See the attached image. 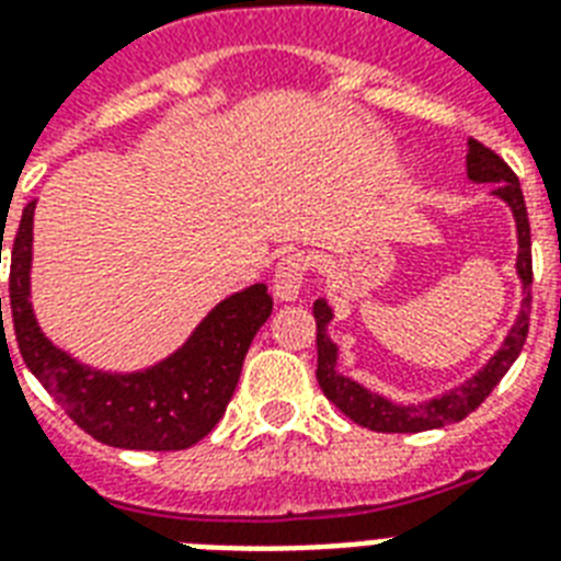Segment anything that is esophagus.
Listing matches in <instances>:
<instances>
[{
  "label": "esophagus",
  "mask_w": 561,
  "mask_h": 561,
  "mask_svg": "<svg viewBox=\"0 0 561 561\" xmlns=\"http://www.w3.org/2000/svg\"><path fill=\"white\" fill-rule=\"evenodd\" d=\"M306 273V255H282L279 264H276V271H273V297L279 299V302H294V299L299 297V290H302Z\"/></svg>",
  "instance_id": "obj_1"
}]
</instances>
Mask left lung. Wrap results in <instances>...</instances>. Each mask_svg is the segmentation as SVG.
Returning <instances> with one entry per match:
<instances>
[{"label":"left lung","mask_w":561,"mask_h":561,"mask_svg":"<svg viewBox=\"0 0 561 561\" xmlns=\"http://www.w3.org/2000/svg\"><path fill=\"white\" fill-rule=\"evenodd\" d=\"M466 174L471 183H489L492 194L510 206L515 218V236H518V259H515V273L524 285L522 311L515 317V325L501 343V350L478 369V373L466 378L462 383L451 390L439 392L434 399L413 401V404H399L390 401L381 392L367 390L350 375L337 369V343L329 337V323H332V306L325 299L314 302V320H317V381L323 387L325 399L332 401L334 408L346 413L352 422L360 427L378 431V434H419V431H434L445 427L451 422H460L483 404L489 392L495 390L497 381L510 373L515 358L522 355L524 341H527V329H530V285H533V255H530V220H527V206H524V194L518 186V178L513 169L506 165L495 151H489L486 145L478 139H469V153H466Z\"/></svg>","instance_id":"1"}]
</instances>
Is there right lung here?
Segmentation results:
<instances>
[{
  "instance_id": "add662e5",
  "label": "right lung",
  "mask_w": 561,
  "mask_h": 561,
  "mask_svg": "<svg viewBox=\"0 0 561 561\" xmlns=\"http://www.w3.org/2000/svg\"><path fill=\"white\" fill-rule=\"evenodd\" d=\"M34 206L37 201L22 209L20 229L13 236L8 288L13 334L25 367L37 375L75 425L99 443L130 451H183L201 443L224 416L247 350L271 317L273 299L267 285L259 282L220 299L188 334V341L153 367L139 373L92 369L69 352L57 350L31 308Z\"/></svg>"
}]
</instances>
